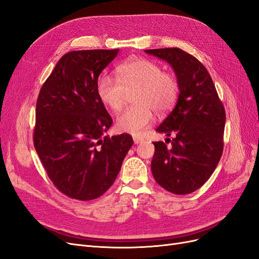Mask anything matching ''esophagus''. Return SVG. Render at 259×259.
<instances>
[{"label": "esophagus", "mask_w": 259, "mask_h": 259, "mask_svg": "<svg viewBox=\"0 0 259 259\" xmlns=\"http://www.w3.org/2000/svg\"><path fill=\"white\" fill-rule=\"evenodd\" d=\"M133 139H134V143L136 144V145H138V144H140V143H142L143 142V138H140V137H137V136H134V138H133Z\"/></svg>", "instance_id": "esophagus-1"}]
</instances>
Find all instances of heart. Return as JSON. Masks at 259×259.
Segmentation results:
<instances>
[{"instance_id": "b5f03b06", "label": "heart", "mask_w": 259, "mask_h": 259, "mask_svg": "<svg viewBox=\"0 0 259 259\" xmlns=\"http://www.w3.org/2000/svg\"><path fill=\"white\" fill-rule=\"evenodd\" d=\"M119 80L107 73L97 79V95L113 111L124 106L127 93L137 90L135 106L125 109L116 117L121 132L138 135L153 121V110L163 114L171 110L179 95V83L174 73L163 71L153 60L134 58L117 67Z\"/></svg>"}]
</instances>
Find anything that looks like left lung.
Segmentation results:
<instances>
[{
	"instance_id": "left-lung-1",
	"label": "left lung",
	"mask_w": 259,
	"mask_h": 259,
	"mask_svg": "<svg viewBox=\"0 0 259 259\" xmlns=\"http://www.w3.org/2000/svg\"><path fill=\"white\" fill-rule=\"evenodd\" d=\"M167 61L179 83L177 104L155 131L164 133L171 147L153 143L152 175L164 189L175 194L198 190L213 174L224 150L226 112L206 68L185 51L147 50Z\"/></svg>"
}]
</instances>
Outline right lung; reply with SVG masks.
I'll use <instances>...</instances> for the list:
<instances>
[{
	"label": "right lung",
	"mask_w": 259,
	"mask_h": 259,
	"mask_svg": "<svg viewBox=\"0 0 259 259\" xmlns=\"http://www.w3.org/2000/svg\"><path fill=\"white\" fill-rule=\"evenodd\" d=\"M117 53L65 54L38 94L34 148L55 187L69 198L90 201L103 195L134 144L128 134L103 137L112 119L97 95V79Z\"/></svg>",
	"instance_id": "obj_1"
}]
</instances>
